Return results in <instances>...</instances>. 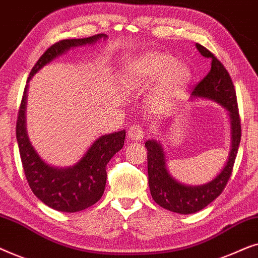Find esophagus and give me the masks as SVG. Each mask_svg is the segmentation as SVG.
<instances>
[{"mask_svg": "<svg viewBox=\"0 0 258 258\" xmlns=\"http://www.w3.org/2000/svg\"><path fill=\"white\" fill-rule=\"evenodd\" d=\"M128 136H129V139L133 141H142L144 137L143 128L140 124L132 125L128 132Z\"/></svg>", "mask_w": 258, "mask_h": 258, "instance_id": "1", "label": "esophagus"}]
</instances>
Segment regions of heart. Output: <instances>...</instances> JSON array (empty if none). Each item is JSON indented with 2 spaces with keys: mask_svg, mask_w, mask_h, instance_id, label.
<instances>
[{
  "mask_svg": "<svg viewBox=\"0 0 258 258\" xmlns=\"http://www.w3.org/2000/svg\"><path fill=\"white\" fill-rule=\"evenodd\" d=\"M191 79L189 68L174 56L147 52L134 58L123 74V84L130 90H143L158 81L150 97L153 107L161 108L177 98Z\"/></svg>",
  "mask_w": 258,
  "mask_h": 258,
  "instance_id": "b5f03b06",
  "label": "heart"
}]
</instances>
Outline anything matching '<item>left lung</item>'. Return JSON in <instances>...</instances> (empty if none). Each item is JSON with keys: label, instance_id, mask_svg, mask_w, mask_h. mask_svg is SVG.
Listing matches in <instances>:
<instances>
[{"label": "left lung", "instance_id": "1", "mask_svg": "<svg viewBox=\"0 0 258 258\" xmlns=\"http://www.w3.org/2000/svg\"><path fill=\"white\" fill-rule=\"evenodd\" d=\"M196 48L204 57L211 58V69L195 87L191 96L215 101L228 110L231 125V146L227 163L220 174L206 184L186 185L176 181L168 172L164 151L160 142L148 140L144 144L148 150V178L154 201L164 209L184 215L204 209L223 191L234 168L242 132L237 98L230 75L213 52L199 43Z\"/></svg>", "mask_w": 258, "mask_h": 258}]
</instances>
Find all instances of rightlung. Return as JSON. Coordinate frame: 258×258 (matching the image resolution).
Wrapping results in <instances>:
<instances>
[{
  "instance_id": "1",
  "label": "right lung",
  "mask_w": 258,
  "mask_h": 258,
  "mask_svg": "<svg viewBox=\"0 0 258 258\" xmlns=\"http://www.w3.org/2000/svg\"><path fill=\"white\" fill-rule=\"evenodd\" d=\"M107 37L105 34H97L86 38L62 40L52 44L33 67L27 83L38 70L72 48L94 44L101 38L105 40ZM27 89L28 84L24 88L17 116L16 139L28 184L35 196L52 209L63 213H76L87 209L103 195L107 182L105 168L111 157L122 149L125 132L121 130L98 137L84 156L73 167H51L38 156L28 139L26 129Z\"/></svg>"
}]
</instances>
